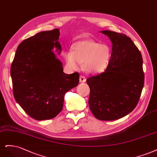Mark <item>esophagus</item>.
I'll use <instances>...</instances> for the list:
<instances>
[{
    "instance_id": "obj_1",
    "label": "esophagus",
    "mask_w": 157,
    "mask_h": 157,
    "mask_svg": "<svg viewBox=\"0 0 157 157\" xmlns=\"http://www.w3.org/2000/svg\"><path fill=\"white\" fill-rule=\"evenodd\" d=\"M85 81H86V79H85V77L84 76V75H81V76L79 77V82L84 83V82H85Z\"/></svg>"
}]
</instances>
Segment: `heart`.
Returning a JSON list of instances; mask_svg holds the SVG:
<instances>
[{"instance_id": "heart-1", "label": "heart", "mask_w": 157, "mask_h": 157, "mask_svg": "<svg viewBox=\"0 0 157 157\" xmlns=\"http://www.w3.org/2000/svg\"><path fill=\"white\" fill-rule=\"evenodd\" d=\"M112 50L107 44H100L90 39H83L74 43L72 51L65 53V61L72 70H78L80 63L89 73L103 72L108 68Z\"/></svg>"}]
</instances>
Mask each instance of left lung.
Masks as SVG:
<instances>
[{
	"instance_id": "obj_1",
	"label": "left lung",
	"mask_w": 157,
	"mask_h": 157,
	"mask_svg": "<svg viewBox=\"0 0 157 157\" xmlns=\"http://www.w3.org/2000/svg\"><path fill=\"white\" fill-rule=\"evenodd\" d=\"M112 43L108 68L87 79L90 88L89 105L94 117L117 120L136 108L144 85L143 59L138 48L125 34L100 31Z\"/></svg>"
}]
</instances>
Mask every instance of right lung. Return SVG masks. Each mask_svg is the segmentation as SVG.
Wrapping results in <instances>:
<instances>
[{
	"mask_svg": "<svg viewBox=\"0 0 157 157\" xmlns=\"http://www.w3.org/2000/svg\"><path fill=\"white\" fill-rule=\"evenodd\" d=\"M59 31L40 32L23 40L11 66L14 98L38 121L56 117L63 109L65 94L79 83V74L63 72V63L53 51L61 53Z\"/></svg>",
	"mask_w": 157,
	"mask_h": 157,
	"instance_id": "obj_1",
	"label": "right lung"
}]
</instances>
